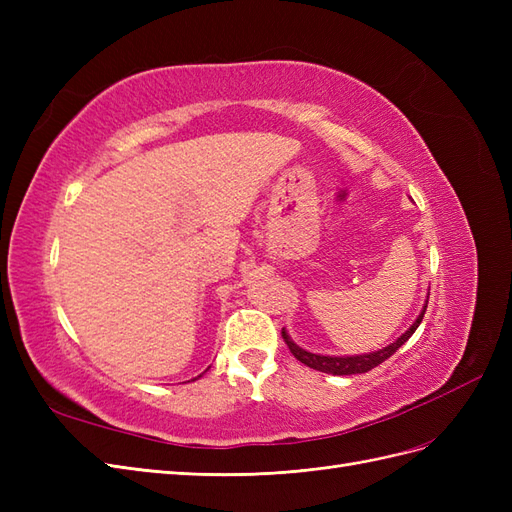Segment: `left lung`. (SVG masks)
Masks as SVG:
<instances>
[{
    "label": "left lung",
    "instance_id": "1",
    "mask_svg": "<svg viewBox=\"0 0 512 512\" xmlns=\"http://www.w3.org/2000/svg\"><path fill=\"white\" fill-rule=\"evenodd\" d=\"M425 309L427 305L423 307L421 316L416 318V322L412 324V327L401 335L397 342H393L391 346H386L378 352H369V354H359V356H322V354H312V352H305L303 348H299L297 344L292 342V339L286 335V331L282 329V337L286 346L290 348L292 356L297 361H301L303 365L312 367L316 371H324V374H333V376H352V374H365V371L378 367L380 363H384L389 356H393L401 346H404L408 339L412 337V333L418 329V324H421L423 316H425Z\"/></svg>",
    "mask_w": 512,
    "mask_h": 512
}]
</instances>
